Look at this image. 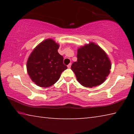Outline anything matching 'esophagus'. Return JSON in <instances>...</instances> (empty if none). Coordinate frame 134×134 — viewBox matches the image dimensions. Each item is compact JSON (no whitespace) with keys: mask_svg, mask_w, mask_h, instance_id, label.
Wrapping results in <instances>:
<instances>
[{"mask_svg":"<svg viewBox=\"0 0 134 134\" xmlns=\"http://www.w3.org/2000/svg\"><path fill=\"white\" fill-rule=\"evenodd\" d=\"M71 63H70V64H69V65H67V67L70 68V67H71Z\"/></svg>","mask_w":134,"mask_h":134,"instance_id":"esophagus-1","label":"esophagus"}]
</instances>
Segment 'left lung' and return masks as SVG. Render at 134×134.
Returning <instances> with one entry per match:
<instances>
[{"label":"left lung","instance_id":"obj_1","mask_svg":"<svg viewBox=\"0 0 134 134\" xmlns=\"http://www.w3.org/2000/svg\"><path fill=\"white\" fill-rule=\"evenodd\" d=\"M77 61L71 69L77 80L86 87L101 85L110 72L111 64L108 55L98 45L91 42L78 49Z\"/></svg>","mask_w":134,"mask_h":134}]
</instances>
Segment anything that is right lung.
I'll list each match as a JSON object with an SVG mask.
<instances>
[{
	"label": "right lung",
	"mask_w": 134,
	"mask_h": 134,
	"mask_svg": "<svg viewBox=\"0 0 134 134\" xmlns=\"http://www.w3.org/2000/svg\"><path fill=\"white\" fill-rule=\"evenodd\" d=\"M58 48L54 41L48 39L40 43L29 55L27 71L37 86L47 87L53 85L67 69L63 63V57L58 53Z\"/></svg>",
	"instance_id": "obj_1"
}]
</instances>
